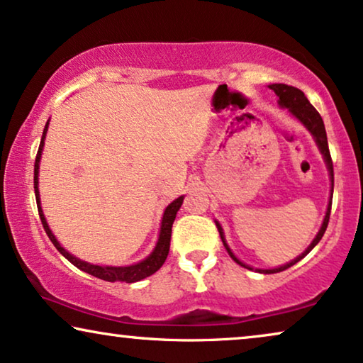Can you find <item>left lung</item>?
<instances>
[{"instance_id": "8db88e82", "label": "left lung", "mask_w": 363, "mask_h": 363, "mask_svg": "<svg viewBox=\"0 0 363 363\" xmlns=\"http://www.w3.org/2000/svg\"><path fill=\"white\" fill-rule=\"evenodd\" d=\"M272 91L277 94V97H279V106L281 107H287L291 111V113L294 117L299 118V121L304 123L307 127V130H309L312 135H314L317 145H319L322 155H324V160L327 163V168H329V173H330V180H332V191H334V163H332V158H330V152H329V143H327V133H325V127H324V121H322L320 113L315 111L314 106L307 101V97L304 96V92L301 91V89L297 87H292V86H286V84H272L269 86ZM330 208H332V198L329 201V208H327V213H325V218H324V223H322V228L317 233V236L314 238V241L311 242V246L307 247V250L302 252L299 257H296L294 261L287 262V264L281 266V267H276V269H257L259 272H264V274H274V272H281V271H286L287 267L294 266L296 262H299L302 257L309 255L312 251V247H314L317 242L322 240V236H324V233L327 230V225H329V218H330ZM218 226V231H220V236H221V241L223 245H225L228 255L233 257V261H236L238 264L242 266V267H247V269H252V267L242 264L240 259H236V256L233 255L230 247H228L226 241H225V236H223V230L220 226V223H216Z\"/></svg>"}]
</instances>
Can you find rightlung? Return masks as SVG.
<instances>
[{"instance_id": "right-lung-1", "label": "right lung", "mask_w": 363, "mask_h": 363, "mask_svg": "<svg viewBox=\"0 0 363 363\" xmlns=\"http://www.w3.org/2000/svg\"><path fill=\"white\" fill-rule=\"evenodd\" d=\"M48 123H49V121H48ZM48 123H46V127H44V132H43V137H41V143H39V150L36 153V162H34V193H36V203H38L39 218H41L43 228H44V231H46V235L49 236V240L52 241V245L56 246V250L61 252V255L66 257L69 262H72L74 266L79 267V269L84 271V272H87V274L99 277V279H104V281H108V282H117V281H121V282H137V281H140V279H145V277H148V276H152L153 272H157L163 266V262H165L167 256H168V251H170L172 226H173V221H175L177 211L180 210V206H182V203H183V196L177 198L175 201L170 203V205L167 206L165 213H163L160 238H158V242H157L155 250H153V252L147 257V259H143L142 262H138V264H132V266H127V267L97 266V264H89V262H86V261L77 259L76 256L69 255V252L64 250L61 245H59L56 238H54V235L51 233V230H49V226H48V223H46V218H44V215H43L41 203H39V190H38L39 158H41V152H43V147H44V138H46Z\"/></svg>"}]
</instances>
